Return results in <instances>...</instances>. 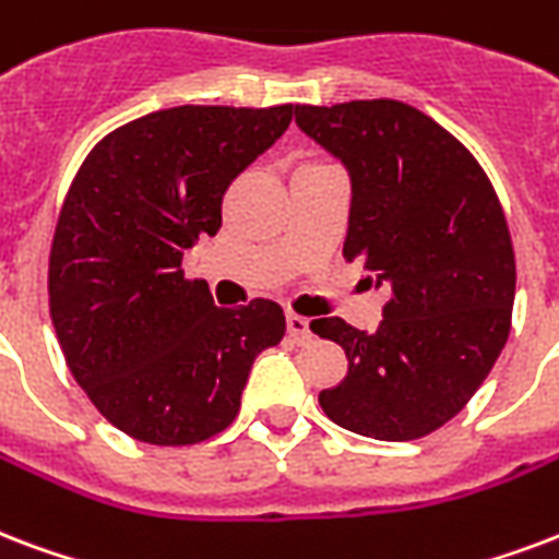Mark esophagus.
<instances>
[{
  "label": "esophagus",
  "instance_id": "1",
  "mask_svg": "<svg viewBox=\"0 0 559 559\" xmlns=\"http://www.w3.org/2000/svg\"><path fill=\"white\" fill-rule=\"evenodd\" d=\"M287 331L296 343H308L313 331H310V319L298 317V313H287Z\"/></svg>",
  "mask_w": 559,
  "mask_h": 559
}]
</instances>
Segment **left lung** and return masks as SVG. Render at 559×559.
<instances>
[{
	"instance_id": "obj_1",
	"label": "left lung",
	"mask_w": 559,
	"mask_h": 559,
	"mask_svg": "<svg viewBox=\"0 0 559 559\" xmlns=\"http://www.w3.org/2000/svg\"><path fill=\"white\" fill-rule=\"evenodd\" d=\"M296 126L352 176L343 258L390 287L374 334L340 317L310 322L348 357L319 404L360 437H428L478 393L510 334L516 254L496 187L454 134L404 102L296 105Z\"/></svg>"
}]
</instances>
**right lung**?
Here are the masks:
<instances>
[{
  "label": "right lung",
  "mask_w": 559,
  "mask_h": 559,
  "mask_svg": "<svg viewBox=\"0 0 559 559\" xmlns=\"http://www.w3.org/2000/svg\"><path fill=\"white\" fill-rule=\"evenodd\" d=\"M293 105H181L119 126L75 173L49 251V313L96 411L148 445H195L240 413L270 298L216 308L181 258L223 225V195L287 131Z\"/></svg>",
  "instance_id": "add662e5"
}]
</instances>
